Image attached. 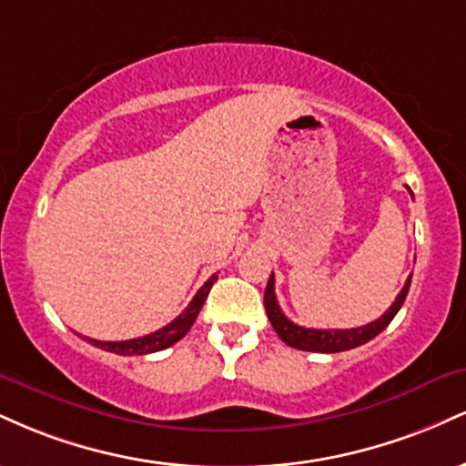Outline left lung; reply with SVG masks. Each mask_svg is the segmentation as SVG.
Wrapping results in <instances>:
<instances>
[{"mask_svg": "<svg viewBox=\"0 0 466 466\" xmlns=\"http://www.w3.org/2000/svg\"><path fill=\"white\" fill-rule=\"evenodd\" d=\"M410 195H411V190H410ZM410 282H411V276L408 278V282H405L403 289H400V293L397 296V300L392 302V307H390L388 311L381 315V318L374 319V322L366 324V326H357V329L318 330V329H304V326L293 324L291 319L282 313L280 304H278V300H276L274 274H271L269 280H267V289H265V311H267V318H269V322H271V326H274L278 337H280L287 346H291V349L309 350V352L350 350V349H357V346L366 344V341L374 339V337H377L390 322H392L394 315H397L399 309L403 307L405 296H408V291H410Z\"/></svg>", "mask_w": 466, "mask_h": 466, "instance_id": "left-lung-1", "label": "left lung"}]
</instances>
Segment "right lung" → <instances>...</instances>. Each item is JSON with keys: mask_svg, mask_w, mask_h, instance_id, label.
<instances>
[{"mask_svg": "<svg viewBox=\"0 0 466 466\" xmlns=\"http://www.w3.org/2000/svg\"><path fill=\"white\" fill-rule=\"evenodd\" d=\"M215 282H217V276L208 278L206 285L195 293V298H192L188 307H186L184 311L173 319V322L166 324L164 329L155 330L151 335L136 337V339H127V341H100V339H92V337H85V341H89V344L96 346V349H103L106 352H116V355H125V357L148 355V352L168 349V346H173L175 341H179L181 337L188 333L190 326L195 324L197 315H199L203 302H206L208 293H210V289Z\"/></svg>", "mask_w": 466, "mask_h": 466, "instance_id": "right-lung-1", "label": "right lung"}]
</instances>
